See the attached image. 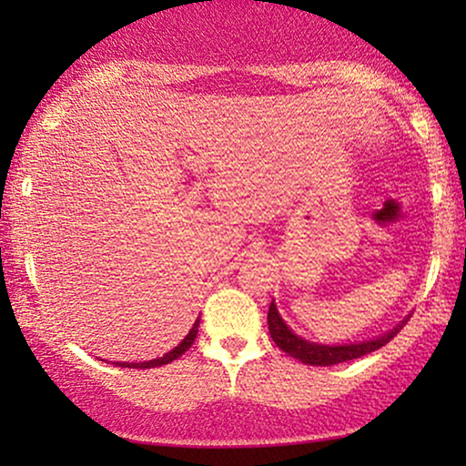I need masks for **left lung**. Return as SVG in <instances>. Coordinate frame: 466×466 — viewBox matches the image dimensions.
<instances>
[{
    "mask_svg": "<svg viewBox=\"0 0 466 466\" xmlns=\"http://www.w3.org/2000/svg\"><path fill=\"white\" fill-rule=\"evenodd\" d=\"M407 320H410V316H407L405 320H400L397 327L388 330V333L375 337V339L359 341V343H343V346H324V343L308 341L303 339V337H299L297 333H292V329L282 320V316H279V311L273 301L269 305V314H267V324H269L271 339L276 341V346L279 350H284V352L292 356V359L301 360L303 365H316V367L339 365V362H348V360L360 359V356L365 354L375 352V350L386 346V343L405 327Z\"/></svg>",
    "mask_w": 466,
    "mask_h": 466,
    "instance_id": "8db88e82",
    "label": "left lung"
}]
</instances>
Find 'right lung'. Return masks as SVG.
<instances>
[{
    "mask_svg": "<svg viewBox=\"0 0 466 466\" xmlns=\"http://www.w3.org/2000/svg\"><path fill=\"white\" fill-rule=\"evenodd\" d=\"M197 330H199V318H197L193 329L188 330V335L184 337V339L177 343L174 350H169L167 354H163L161 359H155V360H146V362H114L116 367H129V369H150V367H161V365H167V362L180 359V356L187 352V350L193 346L195 337H197Z\"/></svg>",
    "mask_w": 466,
    "mask_h": 466,
    "instance_id": "right-lung-1",
    "label": "right lung"
}]
</instances>
